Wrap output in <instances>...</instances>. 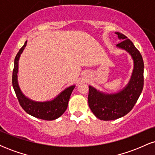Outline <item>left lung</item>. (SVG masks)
I'll use <instances>...</instances> for the list:
<instances>
[{
    "label": "left lung",
    "instance_id": "left-lung-1",
    "mask_svg": "<svg viewBox=\"0 0 155 155\" xmlns=\"http://www.w3.org/2000/svg\"><path fill=\"white\" fill-rule=\"evenodd\" d=\"M122 41L117 47L130 54L134 61V69L128 84L122 91L106 94L89 86L88 104L92 113L101 120H114L124 117L133 109L143 87V61L140 51L125 35L116 33Z\"/></svg>",
    "mask_w": 155,
    "mask_h": 155
}]
</instances>
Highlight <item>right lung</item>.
<instances>
[{"instance_id":"add662e5","label":"right lung","mask_w":155,"mask_h":155,"mask_svg":"<svg viewBox=\"0 0 155 155\" xmlns=\"http://www.w3.org/2000/svg\"><path fill=\"white\" fill-rule=\"evenodd\" d=\"M27 41L23 47L19 49L15 59L12 85L15 90L17 99L23 109L31 116L44 120H54L60 117L67 109L69 98L75 86L69 87L65 89L54 100L47 102H35L26 97L21 92L17 82L18 63L20 54L26 47Z\"/></svg>"}]
</instances>
